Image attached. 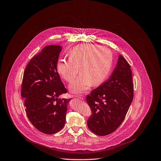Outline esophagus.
Instances as JSON below:
<instances>
[{"label":"esophagus","mask_w":161,"mask_h":161,"mask_svg":"<svg viewBox=\"0 0 161 161\" xmlns=\"http://www.w3.org/2000/svg\"><path fill=\"white\" fill-rule=\"evenodd\" d=\"M77 97H78V98H79V99H81V100H83V99H84V96H81V95L77 96Z\"/></svg>","instance_id":"1"}]
</instances>
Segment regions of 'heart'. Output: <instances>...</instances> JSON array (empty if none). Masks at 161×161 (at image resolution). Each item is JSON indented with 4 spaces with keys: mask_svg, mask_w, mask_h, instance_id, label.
I'll use <instances>...</instances> for the list:
<instances>
[{
    "mask_svg": "<svg viewBox=\"0 0 161 161\" xmlns=\"http://www.w3.org/2000/svg\"><path fill=\"white\" fill-rule=\"evenodd\" d=\"M69 59H60L57 64V71L66 81L72 83L78 73L80 75L70 85L74 93H81L91 85L101 83L111 70L113 56L107 48L94 44H80L72 48Z\"/></svg>",
    "mask_w": 161,
    "mask_h": 161,
    "instance_id": "heart-1",
    "label": "heart"
}]
</instances>
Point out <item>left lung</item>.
Instances as JSON below:
<instances>
[{"label": "left lung", "instance_id": "obj_1", "mask_svg": "<svg viewBox=\"0 0 161 161\" xmlns=\"http://www.w3.org/2000/svg\"><path fill=\"white\" fill-rule=\"evenodd\" d=\"M133 88L130 66L119 55L109 78L86 96L92 112L87 121L89 129L98 136L115 130L123 122L132 101Z\"/></svg>", "mask_w": 161, "mask_h": 161}]
</instances>
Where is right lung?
<instances>
[{"label":"right lung","mask_w":161,"mask_h":161,"mask_svg":"<svg viewBox=\"0 0 161 161\" xmlns=\"http://www.w3.org/2000/svg\"><path fill=\"white\" fill-rule=\"evenodd\" d=\"M62 47L49 45L42 48L27 64L22 80L21 96L32 124L47 134L60 130L65 122L71 99H58L67 92L57 71Z\"/></svg>","instance_id":"1"}]
</instances>
